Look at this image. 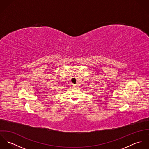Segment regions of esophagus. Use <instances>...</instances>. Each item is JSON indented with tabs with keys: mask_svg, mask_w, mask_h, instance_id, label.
<instances>
[{
	"mask_svg": "<svg viewBox=\"0 0 149 149\" xmlns=\"http://www.w3.org/2000/svg\"><path fill=\"white\" fill-rule=\"evenodd\" d=\"M72 86L73 87V88H75L76 86V85H74V84H72Z\"/></svg>",
	"mask_w": 149,
	"mask_h": 149,
	"instance_id": "esophagus-1",
	"label": "esophagus"
}]
</instances>
